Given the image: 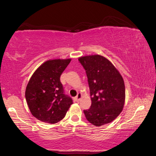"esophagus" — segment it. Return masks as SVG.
<instances>
[{
	"label": "esophagus",
	"mask_w": 156,
	"mask_h": 156,
	"mask_svg": "<svg viewBox=\"0 0 156 156\" xmlns=\"http://www.w3.org/2000/svg\"><path fill=\"white\" fill-rule=\"evenodd\" d=\"M81 98H82V94L80 93H78L77 96L74 98V100H76V101H80Z\"/></svg>",
	"instance_id": "1"
}]
</instances>
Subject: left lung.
<instances>
[{
    "label": "left lung",
    "mask_w": 156,
    "mask_h": 156,
    "mask_svg": "<svg viewBox=\"0 0 156 156\" xmlns=\"http://www.w3.org/2000/svg\"><path fill=\"white\" fill-rule=\"evenodd\" d=\"M78 60L86 70L90 89L91 107L84 110L87 120L97 126L113 122L125 105L122 76L110 60L100 55L80 56Z\"/></svg>",
    "instance_id": "8db88e82"
}]
</instances>
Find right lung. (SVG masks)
Returning <instances> with one entry per match:
<instances>
[{"label": "right lung", "mask_w": 156, "mask_h": 156, "mask_svg": "<svg viewBox=\"0 0 156 156\" xmlns=\"http://www.w3.org/2000/svg\"><path fill=\"white\" fill-rule=\"evenodd\" d=\"M72 59L48 60L37 68L25 89V98L33 116L55 124L66 115L73 102L63 94L60 76Z\"/></svg>", "instance_id": "add662e5"}]
</instances>
